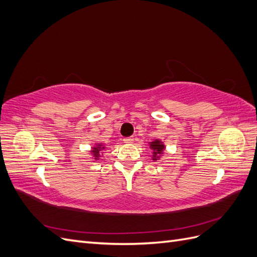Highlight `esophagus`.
<instances>
[{"label": "esophagus", "mask_w": 257, "mask_h": 257, "mask_svg": "<svg viewBox=\"0 0 257 257\" xmlns=\"http://www.w3.org/2000/svg\"><path fill=\"white\" fill-rule=\"evenodd\" d=\"M123 142L125 144H132L134 142V137H125L123 138Z\"/></svg>", "instance_id": "obj_1"}]
</instances>
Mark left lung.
<instances>
[{"instance_id":"left-lung-1","label":"left lung","mask_w":257,"mask_h":257,"mask_svg":"<svg viewBox=\"0 0 257 257\" xmlns=\"http://www.w3.org/2000/svg\"><path fill=\"white\" fill-rule=\"evenodd\" d=\"M150 147L153 149V160H158L160 158V154L165 149L164 145H163L160 141H154L151 143Z\"/></svg>"}]
</instances>
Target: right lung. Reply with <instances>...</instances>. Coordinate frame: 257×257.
I'll return each mask as SVG.
<instances>
[{"instance_id": "1", "label": "right lung", "mask_w": 257, "mask_h": 257, "mask_svg": "<svg viewBox=\"0 0 257 257\" xmlns=\"http://www.w3.org/2000/svg\"><path fill=\"white\" fill-rule=\"evenodd\" d=\"M103 149H104V147H102V145H98L97 147L93 148L92 152H93V155H94V157H95V160H97L99 158V151L103 150Z\"/></svg>"}]
</instances>
